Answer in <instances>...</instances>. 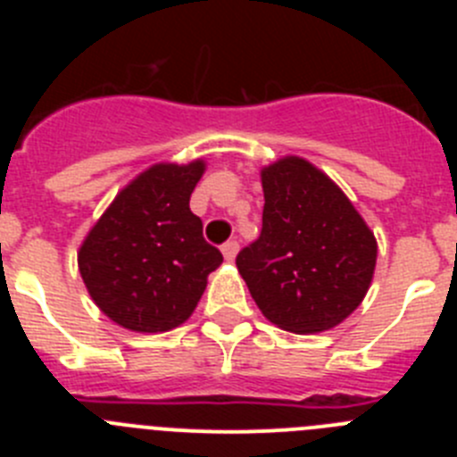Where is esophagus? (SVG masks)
<instances>
[{
    "label": "esophagus",
    "mask_w": 457,
    "mask_h": 457,
    "mask_svg": "<svg viewBox=\"0 0 457 457\" xmlns=\"http://www.w3.org/2000/svg\"><path fill=\"white\" fill-rule=\"evenodd\" d=\"M221 253H224L226 261H233V258H236V253H237V242L236 240L224 242V245H221Z\"/></svg>",
    "instance_id": "1"
}]
</instances>
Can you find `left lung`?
Here are the masks:
<instances>
[{
  "instance_id": "8db88e82",
  "label": "left lung",
  "mask_w": 457,
  "mask_h": 457,
  "mask_svg": "<svg viewBox=\"0 0 457 457\" xmlns=\"http://www.w3.org/2000/svg\"><path fill=\"white\" fill-rule=\"evenodd\" d=\"M263 228L236 258L258 309L286 332L332 329L364 300L378 245L348 196L302 157L261 173Z\"/></svg>"
}]
</instances>
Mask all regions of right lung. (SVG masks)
I'll return each instance as SVG.
<instances>
[{
    "label": "right lung",
    "instance_id": "obj_1",
    "mask_svg": "<svg viewBox=\"0 0 457 457\" xmlns=\"http://www.w3.org/2000/svg\"><path fill=\"white\" fill-rule=\"evenodd\" d=\"M204 162L155 164L93 226L78 253L93 302L132 332H167L192 316L205 278L224 261L208 245L189 196Z\"/></svg>",
    "mask_w": 457,
    "mask_h": 457
}]
</instances>
